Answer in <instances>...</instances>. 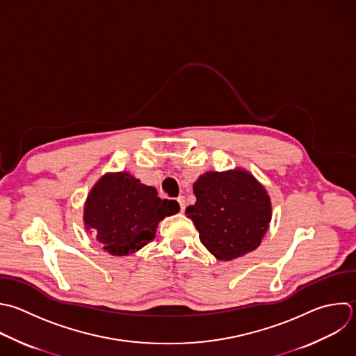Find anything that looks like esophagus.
<instances>
[{
  "label": "esophagus",
  "mask_w": 356,
  "mask_h": 356,
  "mask_svg": "<svg viewBox=\"0 0 356 356\" xmlns=\"http://www.w3.org/2000/svg\"><path fill=\"white\" fill-rule=\"evenodd\" d=\"M178 203L181 206V211H185V207H186V202H185V197L184 196H178Z\"/></svg>",
  "instance_id": "34e87169"
}]
</instances>
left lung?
<instances>
[{
    "label": "left lung",
    "mask_w": 356,
    "mask_h": 356,
    "mask_svg": "<svg viewBox=\"0 0 356 356\" xmlns=\"http://www.w3.org/2000/svg\"><path fill=\"white\" fill-rule=\"evenodd\" d=\"M193 193L196 203L185 214L217 260L242 257L260 245L271 221V202L249 171H207L193 184Z\"/></svg>",
    "instance_id": "8db88e82"
}]
</instances>
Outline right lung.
Listing matches in <instances>:
<instances>
[{
  "mask_svg": "<svg viewBox=\"0 0 356 356\" xmlns=\"http://www.w3.org/2000/svg\"><path fill=\"white\" fill-rule=\"evenodd\" d=\"M178 211V202L160 199L156 188L131 172H107L86 197L83 222L106 252L129 256L154 239L161 220Z\"/></svg>",
  "mask_w": 356,
  "mask_h": 356,
  "instance_id": "1",
  "label": "right lung"
}]
</instances>
